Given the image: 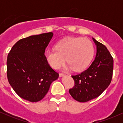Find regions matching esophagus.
Returning a JSON list of instances; mask_svg holds the SVG:
<instances>
[{"mask_svg":"<svg viewBox=\"0 0 123 123\" xmlns=\"http://www.w3.org/2000/svg\"><path fill=\"white\" fill-rule=\"evenodd\" d=\"M65 74H64V73H60V74H59V75H60V77H61V76H64Z\"/></svg>","mask_w":123,"mask_h":123,"instance_id":"34e87169","label":"esophagus"}]
</instances>
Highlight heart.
I'll use <instances>...</instances> for the list:
<instances>
[{
  "instance_id": "heart-1",
  "label": "heart",
  "mask_w": 123,
  "mask_h": 123,
  "mask_svg": "<svg viewBox=\"0 0 123 123\" xmlns=\"http://www.w3.org/2000/svg\"><path fill=\"white\" fill-rule=\"evenodd\" d=\"M94 49L90 40L81 37H68L58 42L56 50L45 53L46 60L54 69L60 68L66 61L67 69L80 72L85 69L92 60Z\"/></svg>"
}]
</instances>
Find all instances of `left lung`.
I'll return each instance as SVG.
<instances>
[{
    "label": "left lung",
    "instance_id": "1",
    "mask_svg": "<svg viewBox=\"0 0 123 123\" xmlns=\"http://www.w3.org/2000/svg\"><path fill=\"white\" fill-rule=\"evenodd\" d=\"M97 46L95 60L87 69L72 77L74 86L70 88L74 99L86 102L101 95L111 84L113 70V59L106 47L92 38Z\"/></svg>",
    "mask_w": 123,
    "mask_h": 123
}]
</instances>
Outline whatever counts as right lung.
<instances>
[{
	"label": "right lung",
	"mask_w": 123,
	"mask_h": 123,
	"mask_svg": "<svg viewBox=\"0 0 123 123\" xmlns=\"http://www.w3.org/2000/svg\"><path fill=\"white\" fill-rule=\"evenodd\" d=\"M53 32L33 35L18 40L7 59V76L21 98L32 102L40 101L59 74L51 68L44 52Z\"/></svg>",
	"instance_id": "1"
}]
</instances>
